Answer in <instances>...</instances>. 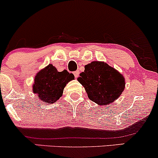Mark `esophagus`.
Wrapping results in <instances>:
<instances>
[{
    "label": "esophagus",
    "mask_w": 158,
    "mask_h": 158,
    "mask_svg": "<svg viewBox=\"0 0 158 158\" xmlns=\"http://www.w3.org/2000/svg\"><path fill=\"white\" fill-rule=\"evenodd\" d=\"M74 77H75V78H77L79 75V71H74Z\"/></svg>",
    "instance_id": "34e87169"
}]
</instances>
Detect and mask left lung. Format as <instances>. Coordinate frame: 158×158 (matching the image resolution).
<instances>
[{
  "instance_id": "8db88e82",
  "label": "left lung",
  "mask_w": 158,
  "mask_h": 158,
  "mask_svg": "<svg viewBox=\"0 0 158 158\" xmlns=\"http://www.w3.org/2000/svg\"><path fill=\"white\" fill-rule=\"evenodd\" d=\"M77 81L84 86L89 99L101 106L113 103L125 88V79L113 68L100 61L84 67Z\"/></svg>"
}]
</instances>
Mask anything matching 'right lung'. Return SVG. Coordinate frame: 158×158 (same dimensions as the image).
<instances>
[{"label":"right lung","mask_w":158,"mask_h":158,"mask_svg":"<svg viewBox=\"0 0 158 158\" xmlns=\"http://www.w3.org/2000/svg\"><path fill=\"white\" fill-rule=\"evenodd\" d=\"M74 78V74L67 70L58 72L52 64H48L36 74L32 90L43 102L53 103L61 97L66 84Z\"/></svg>","instance_id":"add662e5"}]
</instances>
